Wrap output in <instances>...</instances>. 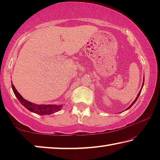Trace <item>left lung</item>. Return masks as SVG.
<instances>
[{
	"label": "left lung",
	"mask_w": 160,
	"mask_h": 160,
	"mask_svg": "<svg viewBox=\"0 0 160 160\" xmlns=\"http://www.w3.org/2000/svg\"><path fill=\"white\" fill-rule=\"evenodd\" d=\"M144 79H145V78H143V80H144ZM143 85H144V82H143ZM143 85H142V86H143ZM141 90H142V89H141V90H140V92H139V93H138V96H137V97H136V99H135V100H134V101H133V102H132V104H131V105H130V107H128V108H127V109H126V110H127V109H130V108H131L132 106V105H133L134 104V103L135 102H136V100L138 99V97H139V95H140V92H141Z\"/></svg>",
	"instance_id": "8db88e82"
}]
</instances>
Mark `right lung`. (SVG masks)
Listing matches in <instances>:
<instances>
[{
  "instance_id": "add662e5",
  "label": "right lung",
  "mask_w": 160,
  "mask_h": 160,
  "mask_svg": "<svg viewBox=\"0 0 160 160\" xmlns=\"http://www.w3.org/2000/svg\"><path fill=\"white\" fill-rule=\"evenodd\" d=\"M11 85L13 92H14L15 95L19 100V102H20L26 109H28L32 112H34L39 115H48L51 114V113H55L56 112H58V111H60L62 107H63V105L34 104V103H32L24 99L23 97L20 95V94L17 91V90H16L15 86L12 85V82Z\"/></svg>"
}]
</instances>
